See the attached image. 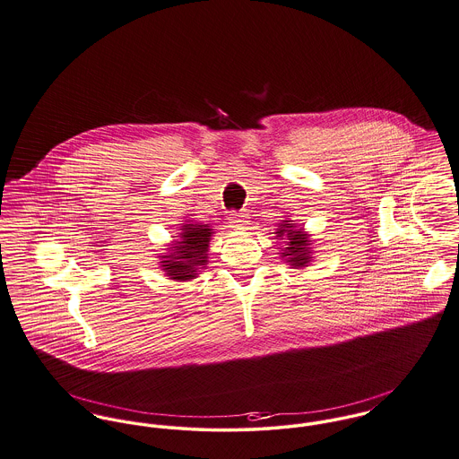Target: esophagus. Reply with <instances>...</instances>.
Returning <instances> with one entry per match:
<instances>
[{"label": "esophagus", "instance_id": "1", "mask_svg": "<svg viewBox=\"0 0 459 459\" xmlns=\"http://www.w3.org/2000/svg\"><path fill=\"white\" fill-rule=\"evenodd\" d=\"M230 222L233 224V228H242L247 224V215L244 212H237V211H231L230 212Z\"/></svg>", "mask_w": 459, "mask_h": 459}]
</instances>
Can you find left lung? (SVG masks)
Returning a JSON list of instances; mask_svg holds the SVG:
<instances>
[{"mask_svg":"<svg viewBox=\"0 0 459 459\" xmlns=\"http://www.w3.org/2000/svg\"><path fill=\"white\" fill-rule=\"evenodd\" d=\"M285 222H289V221H285ZM276 235L278 237H281V235L289 237V247H285L287 252H283V255H289V263L292 266H305V264H307V261H309L307 254L309 252H307V247H306L307 240H306V235L303 231H294L292 226L283 224V228H280L276 231Z\"/></svg>","mask_w":459,"mask_h":459,"instance_id":"8db88e82","label":"left lung"}]
</instances>
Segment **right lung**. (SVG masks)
<instances>
[{"label": "right lung", "mask_w": 459, "mask_h": 459, "mask_svg": "<svg viewBox=\"0 0 459 459\" xmlns=\"http://www.w3.org/2000/svg\"><path fill=\"white\" fill-rule=\"evenodd\" d=\"M183 240L178 242L176 252L165 255L161 261L167 275L172 280H191L198 275L200 268L207 264V250L212 237V230L207 224H186L181 233Z\"/></svg>", "instance_id": "obj_1"}]
</instances>
